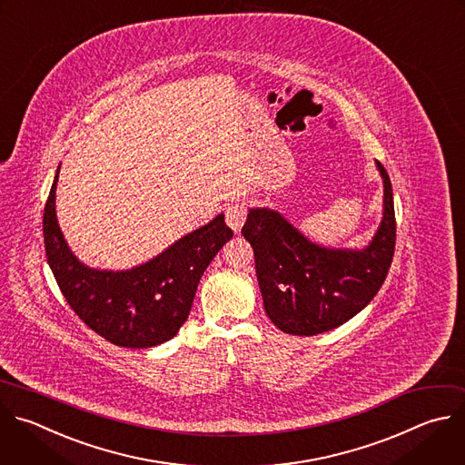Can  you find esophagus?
<instances>
[{
    "instance_id": "esophagus-1",
    "label": "esophagus",
    "mask_w": 465,
    "mask_h": 465,
    "mask_svg": "<svg viewBox=\"0 0 465 465\" xmlns=\"http://www.w3.org/2000/svg\"><path fill=\"white\" fill-rule=\"evenodd\" d=\"M246 221V206L244 203H235L226 208V224L237 233L241 232L242 224Z\"/></svg>"
}]
</instances>
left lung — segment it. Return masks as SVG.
Wrapping results in <instances>:
<instances>
[{
	"instance_id": "8db88e82",
	"label": "left lung",
	"mask_w": 465,
	"mask_h": 465,
	"mask_svg": "<svg viewBox=\"0 0 465 465\" xmlns=\"http://www.w3.org/2000/svg\"><path fill=\"white\" fill-rule=\"evenodd\" d=\"M376 168L383 181V210L363 248L323 246L277 210H248L241 233L253 248L264 311L282 332L332 331L361 312L383 284L394 255L396 221L391 179L378 161Z\"/></svg>"
}]
</instances>
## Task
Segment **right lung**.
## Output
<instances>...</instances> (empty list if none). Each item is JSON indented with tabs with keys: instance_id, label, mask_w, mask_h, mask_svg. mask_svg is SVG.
<instances>
[{
	"instance_id": "obj_1",
	"label": "right lung",
	"mask_w": 465,
	"mask_h": 465,
	"mask_svg": "<svg viewBox=\"0 0 465 465\" xmlns=\"http://www.w3.org/2000/svg\"><path fill=\"white\" fill-rule=\"evenodd\" d=\"M60 166L44 213L47 262L78 318L125 349H151L170 341L190 316L197 284L233 237L219 213L208 224L183 235L153 259L125 268H93L69 248L56 217Z\"/></svg>"
}]
</instances>
